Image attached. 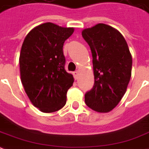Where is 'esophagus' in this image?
Listing matches in <instances>:
<instances>
[{
  "label": "esophagus",
  "mask_w": 149,
  "mask_h": 149,
  "mask_svg": "<svg viewBox=\"0 0 149 149\" xmlns=\"http://www.w3.org/2000/svg\"><path fill=\"white\" fill-rule=\"evenodd\" d=\"M73 74H74V79H78V76H79V71H74V72L73 73Z\"/></svg>",
  "instance_id": "34e87169"
}]
</instances>
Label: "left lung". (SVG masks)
<instances>
[{
	"label": "left lung",
	"instance_id": "1",
	"mask_svg": "<svg viewBox=\"0 0 149 149\" xmlns=\"http://www.w3.org/2000/svg\"><path fill=\"white\" fill-rule=\"evenodd\" d=\"M93 56L94 84L84 98L86 105L98 112L116 107L131 77L132 57L121 33L114 28L98 24L82 32Z\"/></svg>",
	"mask_w": 149,
	"mask_h": 149
}]
</instances>
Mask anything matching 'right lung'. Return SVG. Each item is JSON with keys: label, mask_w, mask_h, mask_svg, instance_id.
<instances>
[{"label": "right lung", "mask_w": 149, "mask_h": 149, "mask_svg": "<svg viewBox=\"0 0 149 149\" xmlns=\"http://www.w3.org/2000/svg\"><path fill=\"white\" fill-rule=\"evenodd\" d=\"M73 33V28L45 23L32 29L23 42L21 82L31 102L42 112L56 111L66 103L74 78L65 69L63 45Z\"/></svg>", "instance_id": "right-lung-1"}]
</instances>
